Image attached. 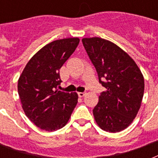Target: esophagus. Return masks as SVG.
<instances>
[{
  "label": "esophagus",
  "mask_w": 158,
  "mask_h": 158,
  "mask_svg": "<svg viewBox=\"0 0 158 158\" xmlns=\"http://www.w3.org/2000/svg\"><path fill=\"white\" fill-rule=\"evenodd\" d=\"M78 95H79V97H80V98H83V97H84L86 95V93H84V92H83V93L79 92V93H78Z\"/></svg>",
  "instance_id": "obj_1"
}]
</instances>
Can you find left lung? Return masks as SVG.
<instances>
[{
	"instance_id": "1",
	"label": "left lung",
	"mask_w": 158,
	"mask_h": 158,
	"mask_svg": "<svg viewBox=\"0 0 158 158\" xmlns=\"http://www.w3.org/2000/svg\"><path fill=\"white\" fill-rule=\"evenodd\" d=\"M82 43L99 83L106 88L93 110L95 120L102 130L120 132L132 123L139 110L143 76L135 60L115 43L100 38H83Z\"/></svg>"
}]
</instances>
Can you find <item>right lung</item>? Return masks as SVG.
Instances as JSON below:
<instances>
[{"instance_id":"obj_1","label":"right lung","mask_w":158,"mask_h":158,"mask_svg":"<svg viewBox=\"0 0 158 158\" xmlns=\"http://www.w3.org/2000/svg\"><path fill=\"white\" fill-rule=\"evenodd\" d=\"M78 38L53 41L27 63L18 81V93L27 117L46 131L66 125L78 102L76 93H64L60 69L79 45Z\"/></svg>"}]
</instances>
